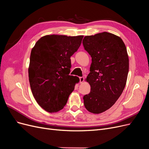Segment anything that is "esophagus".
<instances>
[{
  "label": "esophagus",
  "mask_w": 149,
  "mask_h": 149,
  "mask_svg": "<svg viewBox=\"0 0 149 149\" xmlns=\"http://www.w3.org/2000/svg\"><path fill=\"white\" fill-rule=\"evenodd\" d=\"M84 81V78L83 76H81V77H79V82L80 83H83Z\"/></svg>",
  "instance_id": "1"
}]
</instances>
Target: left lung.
Here are the masks:
<instances>
[{
	"instance_id": "8db88e82",
	"label": "left lung",
	"mask_w": 149,
	"mask_h": 149,
	"mask_svg": "<svg viewBox=\"0 0 149 149\" xmlns=\"http://www.w3.org/2000/svg\"><path fill=\"white\" fill-rule=\"evenodd\" d=\"M92 63L86 78L91 91L83 96L89 112L100 114L109 109L120 96L129 72V57L125 45L119 37L102 32L86 36L83 40Z\"/></svg>"
}]
</instances>
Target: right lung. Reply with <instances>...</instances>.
Here are the masks:
<instances>
[{"label": "right lung", "instance_id": "obj_1", "mask_svg": "<svg viewBox=\"0 0 149 149\" xmlns=\"http://www.w3.org/2000/svg\"><path fill=\"white\" fill-rule=\"evenodd\" d=\"M83 38L46 35L31 49L29 68L31 90L37 103L47 112L62 109L79 81L77 76L70 75V57L77 52Z\"/></svg>", "mask_w": 149, "mask_h": 149}]
</instances>
